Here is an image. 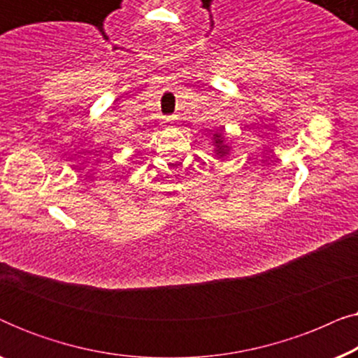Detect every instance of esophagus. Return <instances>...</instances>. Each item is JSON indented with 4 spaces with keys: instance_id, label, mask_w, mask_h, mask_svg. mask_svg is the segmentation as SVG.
I'll return each mask as SVG.
<instances>
[{
    "instance_id": "esophagus-1",
    "label": "esophagus",
    "mask_w": 358,
    "mask_h": 358,
    "mask_svg": "<svg viewBox=\"0 0 358 358\" xmlns=\"http://www.w3.org/2000/svg\"><path fill=\"white\" fill-rule=\"evenodd\" d=\"M174 120H176V117H169V119H166L168 124H174Z\"/></svg>"
}]
</instances>
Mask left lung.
I'll use <instances>...</instances> for the list:
<instances>
[{
  "mask_svg": "<svg viewBox=\"0 0 358 358\" xmlns=\"http://www.w3.org/2000/svg\"><path fill=\"white\" fill-rule=\"evenodd\" d=\"M212 145H213V153L218 159H224L229 155L231 146L228 143L227 134H224V127H218V129L213 130Z\"/></svg>",
  "mask_w": 358,
  "mask_h": 358,
  "instance_id": "left-lung-1",
  "label": "left lung"
}]
</instances>
